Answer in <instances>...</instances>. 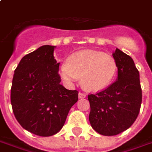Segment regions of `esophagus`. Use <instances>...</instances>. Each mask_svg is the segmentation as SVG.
I'll return each instance as SVG.
<instances>
[{
	"label": "esophagus",
	"mask_w": 152,
	"mask_h": 152,
	"mask_svg": "<svg viewBox=\"0 0 152 152\" xmlns=\"http://www.w3.org/2000/svg\"><path fill=\"white\" fill-rule=\"evenodd\" d=\"M85 97H86V94H85V93H79V98H80V99L85 98Z\"/></svg>",
	"instance_id": "obj_1"
}]
</instances>
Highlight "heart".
Returning a JSON list of instances; mask_svg holds the SVG:
<instances>
[{"mask_svg": "<svg viewBox=\"0 0 152 152\" xmlns=\"http://www.w3.org/2000/svg\"><path fill=\"white\" fill-rule=\"evenodd\" d=\"M118 72L115 59L102 51L84 50L72 54L60 67V76L67 83L81 78L85 90L97 92L113 81Z\"/></svg>", "mask_w": 152, "mask_h": 152, "instance_id": "b5f03b06", "label": "heart"}]
</instances>
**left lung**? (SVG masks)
I'll list each match as a JSON object with an SVG mask.
<instances>
[{"label":"left lung","instance_id":"left-lung-1","mask_svg":"<svg viewBox=\"0 0 152 152\" xmlns=\"http://www.w3.org/2000/svg\"><path fill=\"white\" fill-rule=\"evenodd\" d=\"M118 64V79L105 89L89 94V122L100 134L117 135L131 126L142 103L139 72L132 58L117 48L113 54Z\"/></svg>","mask_w":152,"mask_h":152}]
</instances>
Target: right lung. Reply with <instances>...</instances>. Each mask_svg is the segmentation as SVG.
I'll return each instance as SVG.
<instances>
[{"instance_id":"1","label":"right lung","mask_w":152,"mask_h":152,"mask_svg":"<svg viewBox=\"0 0 152 152\" xmlns=\"http://www.w3.org/2000/svg\"><path fill=\"white\" fill-rule=\"evenodd\" d=\"M55 48L45 45L25 56L14 71L11 87L12 109L19 124L42 137L61 130L78 101V91L68 90L59 84Z\"/></svg>"}]
</instances>
